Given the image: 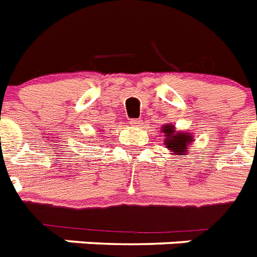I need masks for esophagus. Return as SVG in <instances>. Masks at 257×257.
<instances>
[{
  "label": "esophagus",
  "mask_w": 257,
  "mask_h": 257,
  "mask_svg": "<svg viewBox=\"0 0 257 257\" xmlns=\"http://www.w3.org/2000/svg\"><path fill=\"white\" fill-rule=\"evenodd\" d=\"M130 123L133 127H139L142 124V120L141 119H131Z\"/></svg>",
  "instance_id": "1"
}]
</instances>
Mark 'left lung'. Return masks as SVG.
Listing matches in <instances>:
<instances>
[{"label":"left lung","instance_id":"left-lung-1","mask_svg":"<svg viewBox=\"0 0 257 257\" xmlns=\"http://www.w3.org/2000/svg\"><path fill=\"white\" fill-rule=\"evenodd\" d=\"M162 133L166 137L164 145L175 155H183V154H186L188 151L187 146L194 141V135H191L190 133H183V131H178L176 133L174 124H164L162 127Z\"/></svg>","mask_w":257,"mask_h":257}]
</instances>
